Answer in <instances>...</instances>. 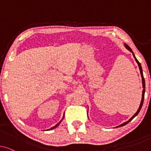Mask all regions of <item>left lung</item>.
<instances>
[{"label":"left lung","instance_id":"left-lung-1","mask_svg":"<svg viewBox=\"0 0 151 151\" xmlns=\"http://www.w3.org/2000/svg\"><path fill=\"white\" fill-rule=\"evenodd\" d=\"M124 46H125L126 48H127V49H129V50L130 51H131V52L133 53V55L134 58H135V61H136V63H137L138 66H139V71H140V73H141V76H142V86H143V91H142V98L141 103H140L139 107V109H138V110H137V112H136V113H135V115H133V117H131V119H130L129 120H128L127 122H124V123L122 124L121 125H119V126H118V127H123V126H124V125H126V124H127L129 123V122H131V121L132 120V119H133L134 118V117H135V116H137V114H138V113H139V112L140 111V110H141L142 105H143L144 99V93H145V80H144V76H143V72H142V69L141 64H140V63H139V61H138L137 60V58H136L135 56V55H134V53H133V51H132V49H131V48H130V47L129 46V45H127V44H124Z\"/></svg>","mask_w":151,"mask_h":151}]
</instances>
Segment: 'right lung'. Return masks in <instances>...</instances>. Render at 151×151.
Segmentation results:
<instances>
[{
	"mask_svg": "<svg viewBox=\"0 0 151 151\" xmlns=\"http://www.w3.org/2000/svg\"><path fill=\"white\" fill-rule=\"evenodd\" d=\"M63 118H64V116H63V119H61V120H60V122H59V123H58V124H57L55 126V127H52V128H51V129H48V130H52V129H55V128H56V127H58V126H59V124H60V122H61V121H62V120H63Z\"/></svg>",
	"mask_w": 151,
	"mask_h": 151,
	"instance_id": "1",
	"label": "right lung"
}]
</instances>
